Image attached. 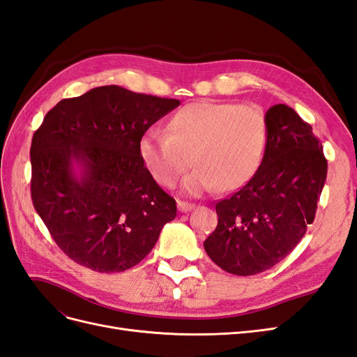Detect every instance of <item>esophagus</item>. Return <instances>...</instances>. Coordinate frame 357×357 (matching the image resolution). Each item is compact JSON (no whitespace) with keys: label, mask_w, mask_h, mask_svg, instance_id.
<instances>
[{"label":"esophagus","mask_w":357,"mask_h":357,"mask_svg":"<svg viewBox=\"0 0 357 357\" xmlns=\"http://www.w3.org/2000/svg\"><path fill=\"white\" fill-rule=\"evenodd\" d=\"M177 207H178V210L181 211V213H186V211H190V210H193L195 208V204L193 202H188V201H177Z\"/></svg>","instance_id":"esophagus-1"}]
</instances>
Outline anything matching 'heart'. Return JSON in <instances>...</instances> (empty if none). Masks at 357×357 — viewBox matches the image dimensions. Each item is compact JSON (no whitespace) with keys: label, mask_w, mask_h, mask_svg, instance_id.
Returning <instances> with one entry per match:
<instances>
[{"label":"heart","mask_w":357,"mask_h":357,"mask_svg":"<svg viewBox=\"0 0 357 357\" xmlns=\"http://www.w3.org/2000/svg\"><path fill=\"white\" fill-rule=\"evenodd\" d=\"M266 121L255 105L198 101L172 114L167 132L152 128L138 142L144 167L159 185L171 188L190 165L183 181L189 195L220 188H243L261 167Z\"/></svg>","instance_id":"obj_1"}]
</instances>
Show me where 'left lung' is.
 <instances>
[{"label":"left lung","mask_w":357,"mask_h":357,"mask_svg":"<svg viewBox=\"0 0 357 357\" xmlns=\"http://www.w3.org/2000/svg\"><path fill=\"white\" fill-rule=\"evenodd\" d=\"M261 167L238 192L215 204L218 226L204 241L226 273L255 275L294 250L312 223L328 160L310 123L284 104L265 114Z\"/></svg>","instance_id":"8db88e82"}]
</instances>
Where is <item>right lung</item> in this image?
I'll list each match as a JSON object with an SVG mask.
<instances>
[{
  "instance_id": "1",
  "label": "right lung",
  "mask_w": 357,
  "mask_h": 357,
  "mask_svg": "<svg viewBox=\"0 0 357 357\" xmlns=\"http://www.w3.org/2000/svg\"><path fill=\"white\" fill-rule=\"evenodd\" d=\"M178 100L100 86L59 101L31 143V198L58 247L98 273L135 266L177 205L138 153L142 135ZM74 165L82 167L80 178Z\"/></svg>"
}]
</instances>
